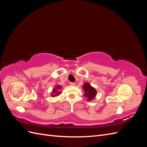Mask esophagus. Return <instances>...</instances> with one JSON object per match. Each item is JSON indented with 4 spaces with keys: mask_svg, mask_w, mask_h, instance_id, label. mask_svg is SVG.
Wrapping results in <instances>:
<instances>
[{
    "mask_svg": "<svg viewBox=\"0 0 147 147\" xmlns=\"http://www.w3.org/2000/svg\"><path fill=\"white\" fill-rule=\"evenodd\" d=\"M70 86H75V83H70Z\"/></svg>",
    "mask_w": 147,
    "mask_h": 147,
    "instance_id": "esophagus-1",
    "label": "esophagus"
}]
</instances>
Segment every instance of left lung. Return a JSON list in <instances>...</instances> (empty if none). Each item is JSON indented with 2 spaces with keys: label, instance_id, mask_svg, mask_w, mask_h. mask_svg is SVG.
Wrapping results in <instances>:
<instances>
[{
  "label": "left lung",
  "instance_id": "8db88e82",
  "mask_svg": "<svg viewBox=\"0 0 147 147\" xmlns=\"http://www.w3.org/2000/svg\"><path fill=\"white\" fill-rule=\"evenodd\" d=\"M83 88L84 90V97L87 98L88 101H91L95 98L97 95V91L96 88L92 87L89 83H84L83 84Z\"/></svg>",
  "mask_w": 147,
  "mask_h": 147
}]
</instances>
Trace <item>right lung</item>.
<instances>
[{
    "label": "right lung",
    "mask_w": 147,
    "mask_h": 147,
    "mask_svg": "<svg viewBox=\"0 0 147 147\" xmlns=\"http://www.w3.org/2000/svg\"><path fill=\"white\" fill-rule=\"evenodd\" d=\"M61 88H62V86H61L60 85H58V84H56V85H55V88L53 89L52 92L50 94L51 97H57V96H59L62 92Z\"/></svg>",
    "instance_id": "add662e5"
}]
</instances>
